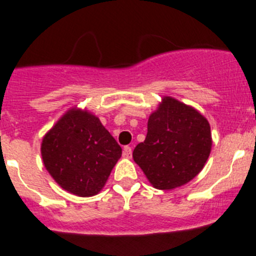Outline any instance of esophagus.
I'll return each instance as SVG.
<instances>
[{
    "mask_svg": "<svg viewBox=\"0 0 256 256\" xmlns=\"http://www.w3.org/2000/svg\"><path fill=\"white\" fill-rule=\"evenodd\" d=\"M122 154L125 157H128V158H130L131 154H132V148L130 146H125L122 150Z\"/></svg>",
    "mask_w": 256,
    "mask_h": 256,
    "instance_id": "1",
    "label": "esophagus"
}]
</instances>
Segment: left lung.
I'll use <instances>...</instances> for the list:
<instances>
[{
    "mask_svg": "<svg viewBox=\"0 0 256 256\" xmlns=\"http://www.w3.org/2000/svg\"><path fill=\"white\" fill-rule=\"evenodd\" d=\"M210 147L207 118L178 100L164 98L150 116L146 138L135 147L132 157L154 188L174 190L202 171Z\"/></svg>",
    "mask_w": 256,
    "mask_h": 256,
    "instance_id": "8db88e82",
    "label": "left lung"
}]
</instances>
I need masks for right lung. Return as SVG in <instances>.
I'll list each match as a JSON object with an SVG mask.
<instances>
[{
    "label": "right lung",
    "mask_w": 256,
    "mask_h": 256,
    "mask_svg": "<svg viewBox=\"0 0 256 256\" xmlns=\"http://www.w3.org/2000/svg\"><path fill=\"white\" fill-rule=\"evenodd\" d=\"M121 151L96 116L76 109L66 112L42 142L47 171L62 188L80 197L100 192Z\"/></svg>",
    "instance_id": "add662e5"
}]
</instances>
